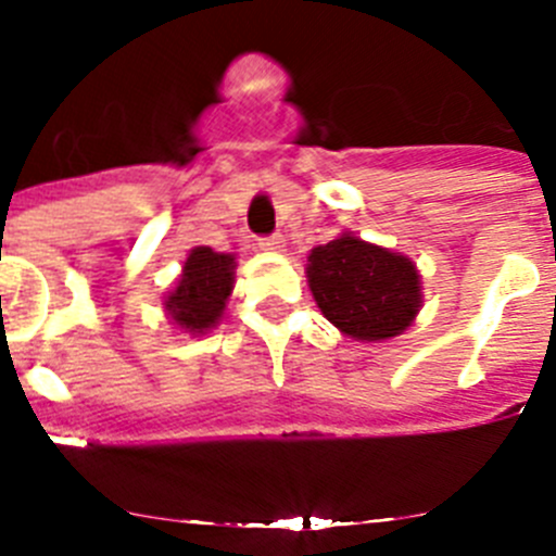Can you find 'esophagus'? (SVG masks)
I'll return each instance as SVG.
<instances>
[{
    "instance_id": "34e87169",
    "label": "esophagus",
    "mask_w": 556,
    "mask_h": 556,
    "mask_svg": "<svg viewBox=\"0 0 556 556\" xmlns=\"http://www.w3.org/2000/svg\"><path fill=\"white\" fill-rule=\"evenodd\" d=\"M258 248L264 250V253H281L283 248H287V239L283 236H264V239H258Z\"/></svg>"
}]
</instances>
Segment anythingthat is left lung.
I'll return each instance as SVG.
<instances>
[{
    "label": "left lung",
    "instance_id": "1",
    "mask_svg": "<svg viewBox=\"0 0 556 556\" xmlns=\"http://www.w3.org/2000/svg\"><path fill=\"white\" fill-rule=\"evenodd\" d=\"M306 278L323 317L356 342L401 337L424 308V281L409 255L351 230L308 253Z\"/></svg>",
    "mask_w": 556,
    "mask_h": 556
}]
</instances>
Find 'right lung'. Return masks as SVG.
Here are the masks:
<instances>
[{"mask_svg": "<svg viewBox=\"0 0 556 556\" xmlns=\"http://www.w3.org/2000/svg\"><path fill=\"white\" fill-rule=\"evenodd\" d=\"M236 283V255L191 248L178 281L164 294V312L178 331L203 337L225 317Z\"/></svg>", "mask_w": 556, "mask_h": 556, "instance_id": "right-lung-1", "label": "right lung"}]
</instances>
